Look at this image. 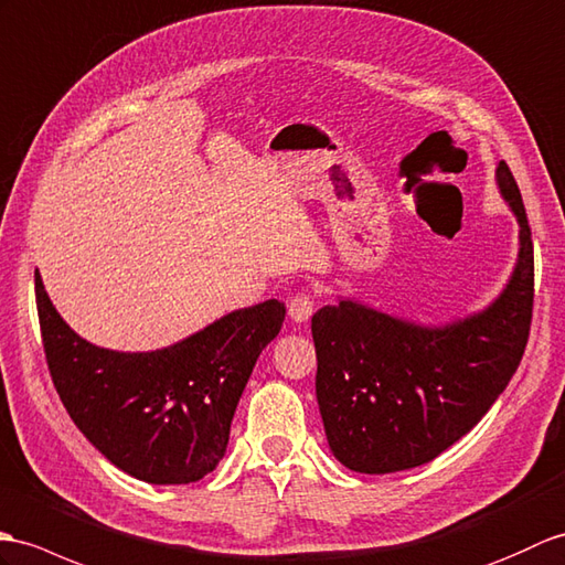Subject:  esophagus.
<instances>
[{"label":"esophagus","instance_id":"34e87169","mask_svg":"<svg viewBox=\"0 0 565 565\" xmlns=\"http://www.w3.org/2000/svg\"><path fill=\"white\" fill-rule=\"evenodd\" d=\"M315 310V300L308 291H298L288 300V318L294 322H308L310 315Z\"/></svg>","mask_w":565,"mask_h":565}]
</instances>
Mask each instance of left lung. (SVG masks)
I'll use <instances>...</instances> for the list:
<instances>
[{
  "label": "left lung",
  "instance_id": "left-lung-1",
  "mask_svg": "<svg viewBox=\"0 0 565 565\" xmlns=\"http://www.w3.org/2000/svg\"><path fill=\"white\" fill-rule=\"evenodd\" d=\"M495 178L520 221V255L513 279L487 310L440 330L353 300L312 315L315 395L344 467L390 475L430 462L481 422L518 371L532 324L534 247L505 161Z\"/></svg>",
  "mask_w": 565,
  "mask_h": 565
}]
</instances>
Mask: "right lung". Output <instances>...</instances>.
Wrapping results in <instances>:
<instances>
[{"instance_id": "add662e5", "label": "right lung", "mask_w": 565, "mask_h": 565, "mask_svg": "<svg viewBox=\"0 0 565 565\" xmlns=\"http://www.w3.org/2000/svg\"><path fill=\"white\" fill-rule=\"evenodd\" d=\"M35 303L64 409L115 467L149 483H190L216 469L235 406L286 315L271 298L226 315L180 344L120 353L70 330L38 271Z\"/></svg>"}]
</instances>
